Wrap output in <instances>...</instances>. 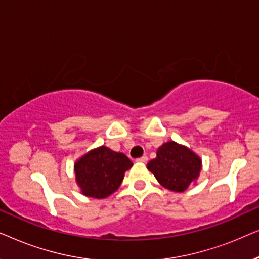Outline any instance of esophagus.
I'll list each match as a JSON object with an SVG mask.
<instances>
[{"mask_svg": "<svg viewBox=\"0 0 259 259\" xmlns=\"http://www.w3.org/2000/svg\"><path fill=\"white\" fill-rule=\"evenodd\" d=\"M137 161H139V162H147V161H148L147 155H143V157L138 158V159H137Z\"/></svg>", "mask_w": 259, "mask_h": 259, "instance_id": "34e87169", "label": "esophagus"}]
</instances>
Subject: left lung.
Listing matches in <instances>:
<instances>
[{
  "instance_id": "8db88e82",
  "label": "left lung",
  "mask_w": 259,
  "mask_h": 259,
  "mask_svg": "<svg viewBox=\"0 0 259 259\" xmlns=\"http://www.w3.org/2000/svg\"><path fill=\"white\" fill-rule=\"evenodd\" d=\"M147 168L162 186L175 192H183L199 177L201 159L183 145L175 141L162 144Z\"/></svg>"
}]
</instances>
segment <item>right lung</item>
Instances as JSON below:
<instances>
[{"label": "right lung", "instance_id": "1", "mask_svg": "<svg viewBox=\"0 0 259 259\" xmlns=\"http://www.w3.org/2000/svg\"><path fill=\"white\" fill-rule=\"evenodd\" d=\"M132 166L123 153L100 146L82 155L74 165V171L82 194L102 199L119 189L125 172Z\"/></svg>", "mask_w": 259, "mask_h": 259}]
</instances>
